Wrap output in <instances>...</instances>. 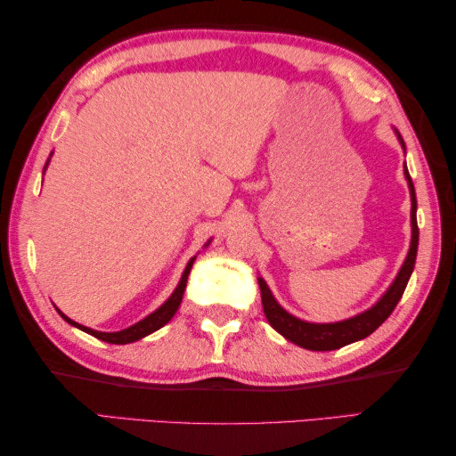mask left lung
Wrapping results in <instances>:
<instances>
[{
	"label": "left lung",
	"instance_id": "1",
	"mask_svg": "<svg viewBox=\"0 0 456 456\" xmlns=\"http://www.w3.org/2000/svg\"><path fill=\"white\" fill-rule=\"evenodd\" d=\"M396 135L400 139L402 147H404V141H402L398 131ZM404 175L408 179L410 198H412V212H410V220H412V242H410V250L404 265H402L400 273L396 274V279H394L390 289L386 290L374 307L360 313V315L349 317L346 321H338V323H309V321L297 319L282 309L277 303V298L273 297L271 289L266 287V282L258 277L265 315L268 319V323H271V327H274L282 338L293 341L295 346L311 349V352H331V349H339L343 346H349V343L368 338L370 333H374L378 327L392 315V311L396 309L398 301L402 298V295H404L410 274L414 271L416 252H418L416 193H414V183H412V177L408 174V169H404Z\"/></svg>",
	"mask_w": 456,
	"mask_h": 456
}]
</instances>
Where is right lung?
Listing matches in <instances>:
<instances>
[{"label": "right lung", "instance_id": "1", "mask_svg": "<svg viewBox=\"0 0 456 456\" xmlns=\"http://www.w3.org/2000/svg\"><path fill=\"white\" fill-rule=\"evenodd\" d=\"M46 167H48V161H46ZM46 167H44V169H46ZM208 244H210V242H208ZM208 244H206V246H208ZM193 260H196V256L190 258V263H188V266H185V271H183V274H182V281H179V285L175 287V290H174V293H171V297L167 298V301L163 303L158 311H153L151 315H147L145 319H141L139 323L126 327V330H123V331H113V333L94 331V330H91V327H85V325L74 323V321L66 317L64 313H60V311H58V313H60V315H62L66 321H69L70 325L78 327V330L86 331L88 335H93V338H96V339L107 341V343H117V346H125V343H133V341H137V339H141V338H145V335H149V333L161 330V327L166 325V323H169V319L175 315V311L179 309V303H182L185 285H188V274H190V271H191Z\"/></svg>", "mask_w": 456, "mask_h": 456}]
</instances>
